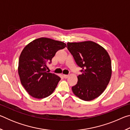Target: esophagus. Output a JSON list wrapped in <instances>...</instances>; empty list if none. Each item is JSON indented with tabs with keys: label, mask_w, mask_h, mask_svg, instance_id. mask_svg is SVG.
<instances>
[{
	"label": "esophagus",
	"mask_w": 130,
	"mask_h": 130,
	"mask_svg": "<svg viewBox=\"0 0 130 130\" xmlns=\"http://www.w3.org/2000/svg\"><path fill=\"white\" fill-rule=\"evenodd\" d=\"M69 75H67V74H63V77L65 78H68V77H69Z\"/></svg>",
	"instance_id": "1"
}]
</instances>
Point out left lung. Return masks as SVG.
<instances>
[{
	"mask_svg": "<svg viewBox=\"0 0 130 130\" xmlns=\"http://www.w3.org/2000/svg\"><path fill=\"white\" fill-rule=\"evenodd\" d=\"M67 48L76 62L82 68L73 93L81 100L91 101L106 89L112 74L111 61L104 47L91 41L68 42Z\"/></svg>",
	"mask_w": 130,
	"mask_h": 130,
	"instance_id": "8db88e82",
	"label": "left lung"
}]
</instances>
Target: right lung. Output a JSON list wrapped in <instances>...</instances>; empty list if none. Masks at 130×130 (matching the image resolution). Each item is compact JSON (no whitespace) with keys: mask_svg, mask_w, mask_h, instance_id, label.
I'll return each instance as SVG.
<instances>
[{"mask_svg":"<svg viewBox=\"0 0 130 130\" xmlns=\"http://www.w3.org/2000/svg\"><path fill=\"white\" fill-rule=\"evenodd\" d=\"M67 47L63 42L42 37L24 47L19 59L18 74L21 82L31 96L43 99L50 96L61 78L47 71V65L56 52Z\"/></svg>","mask_w":130,"mask_h":130,"instance_id":"obj_1","label":"right lung"}]
</instances>
